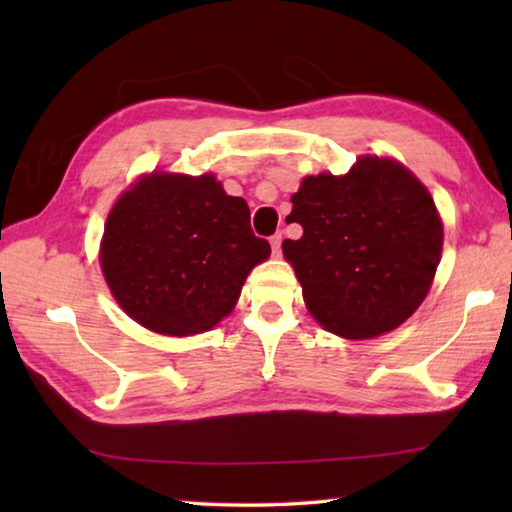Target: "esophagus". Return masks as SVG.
Segmentation results:
<instances>
[{"label":"esophagus","mask_w":512,"mask_h":512,"mask_svg":"<svg viewBox=\"0 0 512 512\" xmlns=\"http://www.w3.org/2000/svg\"><path fill=\"white\" fill-rule=\"evenodd\" d=\"M271 250H273V257L282 255V235H280V232L271 237Z\"/></svg>","instance_id":"obj_1"}]
</instances>
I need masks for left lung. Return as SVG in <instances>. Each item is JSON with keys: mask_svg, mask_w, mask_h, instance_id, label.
<instances>
[{"mask_svg": "<svg viewBox=\"0 0 512 512\" xmlns=\"http://www.w3.org/2000/svg\"><path fill=\"white\" fill-rule=\"evenodd\" d=\"M287 221L302 237L282 253L327 332L372 339L422 305L443 253L436 203L404 164L363 155L345 176H307Z\"/></svg>", "mask_w": 512, "mask_h": 512, "instance_id": "left-lung-1", "label": "left lung"}]
</instances>
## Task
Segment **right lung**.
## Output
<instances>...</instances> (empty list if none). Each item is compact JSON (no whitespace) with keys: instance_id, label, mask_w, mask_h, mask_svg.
<instances>
[{"instance_id":"add662e5","label":"right lung","mask_w":512,"mask_h":512,"mask_svg":"<svg viewBox=\"0 0 512 512\" xmlns=\"http://www.w3.org/2000/svg\"><path fill=\"white\" fill-rule=\"evenodd\" d=\"M268 255L248 203L225 194L212 173L137 180L112 207L101 239V271L119 307L164 336L212 329Z\"/></svg>"}]
</instances>
